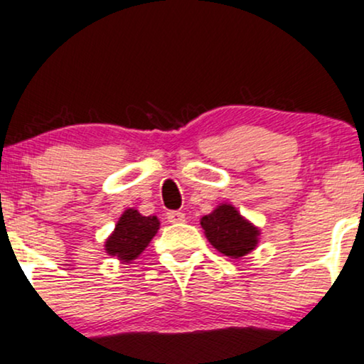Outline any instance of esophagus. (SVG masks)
Listing matches in <instances>:
<instances>
[{
	"label": "esophagus",
	"mask_w": 364,
	"mask_h": 364,
	"mask_svg": "<svg viewBox=\"0 0 364 364\" xmlns=\"http://www.w3.org/2000/svg\"><path fill=\"white\" fill-rule=\"evenodd\" d=\"M168 220L171 224H179V223H185V214L179 210H171L168 212Z\"/></svg>",
	"instance_id": "34e87169"
}]
</instances>
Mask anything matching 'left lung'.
I'll return each mask as SVG.
<instances>
[{
	"instance_id": "1",
	"label": "left lung",
	"mask_w": 364,
	"mask_h": 364,
	"mask_svg": "<svg viewBox=\"0 0 364 364\" xmlns=\"http://www.w3.org/2000/svg\"><path fill=\"white\" fill-rule=\"evenodd\" d=\"M205 237L217 252L229 258L252 253L260 241V228L240 214L231 203H219L208 215L200 219Z\"/></svg>"
}]
</instances>
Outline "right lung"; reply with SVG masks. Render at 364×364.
<instances>
[{
  "label": "right lung",
  "mask_w": 364,
  "mask_h": 364,
  "mask_svg": "<svg viewBox=\"0 0 364 364\" xmlns=\"http://www.w3.org/2000/svg\"><path fill=\"white\" fill-rule=\"evenodd\" d=\"M161 220L156 215H141L136 208H127L121 214L114 231L106 240V253L116 257L121 263H132L147 248L157 235Z\"/></svg>",
  "instance_id": "right-lung-1"
}]
</instances>
